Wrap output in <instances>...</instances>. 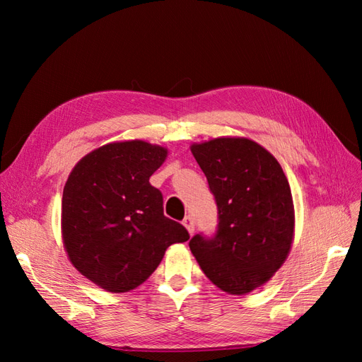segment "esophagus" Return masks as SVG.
Segmentation results:
<instances>
[{"mask_svg":"<svg viewBox=\"0 0 362 362\" xmlns=\"http://www.w3.org/2000/svg\"><path fill=\"white\" fill-rule=\"evenodd\" d=\"M182 225L185 226V229H187L189 234L192 235L193 231H194V222H193V218H192L190 216H185L184 221H182Z\"/></svg>","mask_w":362,"mask_h":362,"instance_id":"esophagus-1","label":"esophagus"}]
</instances>
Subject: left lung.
I'll return each mask as SVG.
<instances>
[{
  "mask_svg": "<svg viewBox=\"0 0 362 362\" xmlns=\"http://www.w3.org/2000/svg\"><path fill=\"white\" fill-rule=\"evenodd\" d=\"M218 210L217 234L194 235L190 250L205 276L228 294L264 286L286 262L294 240L288 180L270 152L247 137L192 144Z\"/></svg>",
  "mask_w": 362,
  "mask_h": 362,
  "instance_id": "obj_1",
  "label": "left lung"
}]
</instances>
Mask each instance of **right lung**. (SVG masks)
I'll return each instance as SVG.
<instances>
[{
	"label": "right lung",
	"instance_id": "add662e5",
	"mask_svg": "<svg viewBox=\"0 0 362 362\" xmlns=\"http://www.w3.org/2000/svg\"><path fill=\"white\" fill-rule=\"evenodd\" d=\"M168 148L122 140L86 154L71 170L62 198V238L72 266L108 293L144 284L187 229L163 214L149 177Z\"/></svg>",
	"mask_w": 362,
	"mask_h": 362
}]
</instances>
